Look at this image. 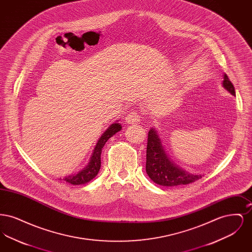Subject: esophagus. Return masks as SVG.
<instances>
[{
	"label": "esophagus",
	"mask_w": 252,
	"mask_h": 252,
	"mask_svg": "<svg viewBox=\"0 0 252 252\" xmlns=\"http://www.w3.org/2000/svg\"><path fill=\"white\" fill-rule=\"evenodd\" d=\"M140 121H141V116H140V114H139L137 111H135V110L129 112V113L126 115V124L136 125V124H139Z\"/></svg>",
	"instance_id": "34e87169"
}]
</instances>
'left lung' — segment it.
Instances as JSON below:
<instances>
[{"instance_id":"1","label":"left lung","mask_w":252,"mask_h":252,"mask_svg":"<svg viewBox=\"0 0 252 252\" xmlns=\"http://www.w3.org/2000/svg\"><path fill=\"white\" fill-rule=\"evenodd\" d=\"M223 86L231 94L235 95L234 87L227 74H224ZM145 167L149 178L161 186L186 185L202 178L201 175L189 174L173 163L160 144L156 130L153 128L148 133Z\"/></svg>"}]
</instances>
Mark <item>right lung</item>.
Instances as JSON below:
<instances>
[{
  "label": "right lung",
  "mask_w": 252,
  "mask_h": 252,
  "mask_svg": "<svg viewBox=\"0 0 252 252\" xmlns=\"http://www.w3.org/2000/svg\"><path fill=\"white\" fill-rule=\"evenodd\" d=\"M122 126L118 123H115L111 125L108 128V130L105 132L102 137L99 139L98 143L96 144L94 151L93 153V156L91 158V161L89 162V165L86 166L81 172L74 176H69L66 177L64 180L68 183H71L72 185H80L89 182L90 180H93L99 172V169L101 166V153L102 148L104 147L105 144L108 142V139L112 137L115 133L120 131Z\"/></svg>",
  "instance_id": "add662e5"
}]
</instances>
